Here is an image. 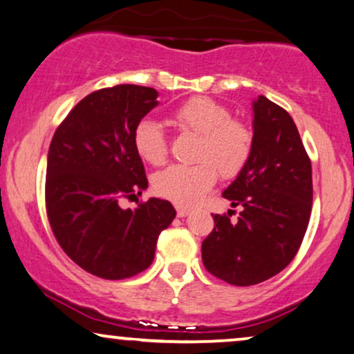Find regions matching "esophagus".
<instances>
[{"label": "esophagus", "instance_id": "obj_1", "mask_svg": "<svg viewBox=\"0 0 354 354\" xmlns=\"http://www.w3.org/2000/svg\"><path fill=\"white\" fill-rule=\"evenodd\" d=\"M189 212H191V208H187V207H181V205H178V207H176V213H178V216H179V218L187 216V215H189Z\"/></svg>", "mask_w": 354, "mask_h": 354}]
</instances>
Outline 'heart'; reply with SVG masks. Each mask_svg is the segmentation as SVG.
Instances as JSON below:
<instances>
[{
    "mask_svg": "<svg viewBox=\"0 0 354 354\" xmlns=\"http://www.w3.org/2000/svg\"><path fill=\"white\" fill-rule=\"evenodd\" d=\"M178 129L198 136L194 151V165H173L153 176V191L158 196L191 207L201 202L216 183L234 179L242 173L252 157L253 133L245 123L231 118L229 109L205 96H196L181 104L171 117ZM134 151L151 165H163L168 157V142L162 127L142 118L133 131Z\"/></svg>",
    "mask_w": 354,
    "mask_h": 354,
    "instance_id": "1",
    "label": "heart"
}]
</instances>
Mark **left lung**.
Masks as SVG:
<instances>
[{"mask_svg":"<svg viewBox=\"0 0 354 354\" xmlns=\"http://www.w3.org/2000/svg\"><path fill=\"white\" fill-rule=\"evenodd\" d=\"M223 197L242 207L236 223L215 215L202 242L210 274L232 286H255L297 255L313 205L311 160L295 122L265 96L253 101V151Z\"/></svg>","mask_w":354,"mask_h":354,"instance_id":"obj_1","label":"left lung"}]
</instances>
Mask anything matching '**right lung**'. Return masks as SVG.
<instances>
[{
  "instance_id": "1",
  "label": "right lung",
  "mask_w": 354,
  "mask_h": 354,
  "mask_svg": "<svg viewBox=\"0 0 354 354\" xmlns=\"http://www.w3.org/2000/svg\"><path fill=\"white\" fill-rule=\"evenodd\" d=\"M157 96L138 84L102 88L82 99L53 136L48 220L62 250L89 274L118 281L147 270L158 234L176 216L170 202L156 197L134 210L120 207L147 189L133 131Z\"/></svg>"
}]
</instances>
